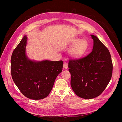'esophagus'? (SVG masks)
<instances>
[{"instance_id": "esophagus-1", "label": "esophagus", "mask_w": 122, "mask_h": 122, "mask_svg": "<svg viewBox=\"0 0 122 122\" xmlns=\"http://www.w3.org/2000/svg\"><path fill=\"white\" fill-rule=\"evenodd\" d=\"M68 64L67 63V62H64V64H63V68L65 69H68Z\"/></svg>"}]
</instances>
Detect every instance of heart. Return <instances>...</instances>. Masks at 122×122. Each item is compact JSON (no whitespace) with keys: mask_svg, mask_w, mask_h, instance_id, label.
<instances>
[{"mask_svg":"<svg viewBox=\"0 0 122 122\" xmlns=\"http://www.w3.org/2000/svg\"><path fill=\"white\" fill-rule=\"evenodd\" d=\"M73 46L69 51V54L74 58L81 57L86 53L88 47V43L86 40L75 39L72 42Z\"/></svg>","mask_w":122,"mask_h":122,"instance_id":"heart-1","label":"heart"}]
</instances>
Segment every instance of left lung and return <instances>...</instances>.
I'll use <instances>...</instances> for the list:
<instances>
[{
  "mask_svg": "<svg viewBox=\"0 0 122 122\" xmlns=\"http://www.w3.org/2000/svg\"><path fill=\"white\" fill-rule=\"evenodd\" d=\"M94 40L92 52L86 57L70 60L71 86L78 97L86 99L97 97L107 86L112 74V62L108 49L97 36Z\"/></svg>",
  "mask_w": 122,
  "mask_h": 122,
  "instance_id": "left-lung-1",
  "label": "left lung"
}]
</instances>
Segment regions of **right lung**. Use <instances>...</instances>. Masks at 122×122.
<instances>
[{
	"mask_svg": "<svg viewBox=\"0 0 122 122\" xmlns=\"http://www.w3.org/2000/svg\"><path fill=\"white\" fill-rule=\"evenodd\" d=\"M27 40L25 35L13 51L11 74L14 83L26 97L42 99L52 90L55 79L62 70L63 61L30 60L26 54Z\"/></svg>",
	"mask_w": 122,
	"mask_h": 122,
	"instance_id": "1",
	"label": "right lung"
}]
</instances>
